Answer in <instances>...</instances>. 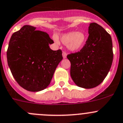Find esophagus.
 I'll return each instance as SVG.
<instances>
[{
  "instance_id": "34e87169",
  "label": "esophagus",
  "mask_w": 123,
  "mask_h": 123,
  "mask_svg": "<svg viewBox=\"0 0 123 123\" xmlns=\"http://www.w3.org/2000/svg\"><path fill=\"white\" fill-rule=\"evenodd\" d=\"M67 54L66 52H62V56H63V58H64V59H65V58H67Z\"/></svg>"
}]
</instances>
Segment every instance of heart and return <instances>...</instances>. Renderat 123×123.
Returning a JSON list of instances; mask_svg holds the SVG:
<instances>
[{"label":"heart","instance_id":"b5f03b06","mask_svg":"<svg viewBox=\"0 0 123 123\" xmlns=\"http://www.w3.org/2000/svg\"><path fill=\"white\" fill-rule=\"evenodd\" d=\"M62 42L66 44L67 48L71 52H77L82 49L85 45L87 40L86 35L82 31L70 32L62 34L60 37ZM56 42L58 39L54 38Z\"/></svg>","mask_w":123,"mask_h":123}]
</instances>
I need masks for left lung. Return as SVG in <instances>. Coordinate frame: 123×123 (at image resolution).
I'll list each match as a JSON object with an SVG mask.
<instances>
[{
    "instance_id": "8db88e82",
    "label": "left lung",
    "mask_w": 123,
    "mask_h": 123,
    "mask_svg": "<svg viewBox=\"0 0 123 123\" xmlns=\"http://www.w3.org/2000/svg\"><path fill=\"white\" fill-rule=\"evenodd\" d=\"M88 34L82 49L67 56L71 62V79L76 85L85 89L99 85L108 75L113 61L112 41L105 29L92 23Z\"/></svg>"
}]
</instances>
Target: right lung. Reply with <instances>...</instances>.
Wrapping results in <instances>:
<instances>
[{
    "label": "right lung",
    "mask_w": 123,
    "mask_h": 123,
    "mask_svg": "<svg viewBox=\"0 0 123 123\" xmlns=\"http://www.w3.org/2000/svg\"><path fill=\"white\" fill-rule=\"evenodd\" d=\"M53 41L44 32L25 25L14 32L9 40L7 61L13 77L26 90L38 92L50 83L62 51L52 50Z\"/></svg>",
    "instance_id": "add662e5"
}]
</instances>
